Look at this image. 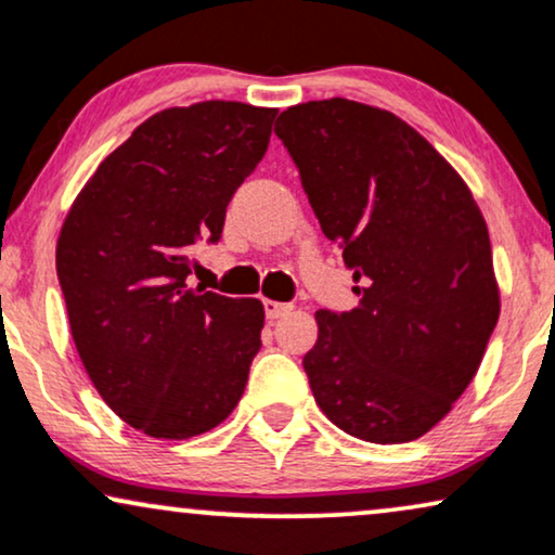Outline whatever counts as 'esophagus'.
<instances>
[{
    "instance_id": "1",
    "label": "esophagus",
    "mask_w": 555,
    "mask_h": 555,
    "mask_svg": "<svg viewBox=\"0 0 555 555\" xmlns=\"http://www.w3.org/2000/svg\"><path fill=\"white\" fill-rule=\"evenodd\" d=\"M291 311H293L291 304H280V300H264V315H268L270 321L283 319V315H287Z\"/></svg>"
}]
</instances>
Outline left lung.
Segmentation results:
<instances>
[{"instance_id":"obj_1","label":"left lung","mask_w":555,"mask_h":555,"mask_svg":"<svg viewBox=\"0 0 555 555\" xmlns=\"http://www.w3.org/2000/svg\"><path fill=\"white\" fill-rule=\"evenodd\" d=\"M275 134L359 283L357 308L315 311L313 398L344 434L415 441L462 398L498 326L485 216L426 137L377 106L298 104Z\"/></svg>"}]
</instances>
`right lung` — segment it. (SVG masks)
<instances>
[{"label":"right lung","instance_id":"obj_1","mask_svg":"<svg viewBox=\"0 0 555 555\" xmlns=\"http://www.w3.org/2000/svg\"><path fill=\"white\" fill-rule=\"evenodd\" d=\"M278 109L201 102L157 112L99 165L55 247L70 334L93 387L153 438L201 436L240 402L262 347L257 298L196 293L193 244L268 150Z\"/></svg>","mask_w":555,"mask_h":555}]
</instances>
